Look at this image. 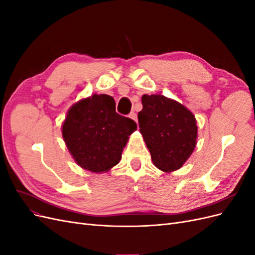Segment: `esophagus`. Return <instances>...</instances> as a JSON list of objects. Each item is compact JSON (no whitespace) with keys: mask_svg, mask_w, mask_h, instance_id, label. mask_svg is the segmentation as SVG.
Here are the masks:
<instances>
[{"mask_svg":"<svg viewBox=\"0 0 255 255\" xmlns=\"http://www.w3.org/2000/svg\"><path fill=\"white\" fill-rule=\"evenodd\" d=\"M128 116H129V118H132L135 122H137V115H136V113L132 112V113H130Z\"/></svg>","mask_w":255,"mask_h":255,"instance_id":"esophagus-1","label":"esophagus"}]
</instances>
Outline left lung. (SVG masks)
Returning <instances> with one entry per match:
<instances>
[{"label":"left lung","mask_w":255,"mask_h":255,"mask_svg":"<svg viewBox=\"0 0 255 255\" xmlns=\"http://www.w3.org/2000/svg\"><path fill=\"white\" fill-rule=\"evenodd\" d=\"M140 133L159 170L171 172L188 159L197 143V121L186 107L160 95H143Z\"/></svg>","instance_id":"1"}]
</instances>
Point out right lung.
I'll return each instance as SVG.
<instances>
[{
    "label": "right lung",
    "instance_id": "add662e5",
    "mask_svg": "<svg viewBox=\"0 0 255 255\" xmlns=\"http://www.w3.org/2000/svg\"><path fill=\"white\" fill-rule=\"evenodd\" d=\"M136 122L116 112L107 95H94L74 104L63 125V137L78 165L91 172H104L121 159Z\"/></svg>",
    "mask_w": 255,
    "mask_h": 255
}]
</instances>
